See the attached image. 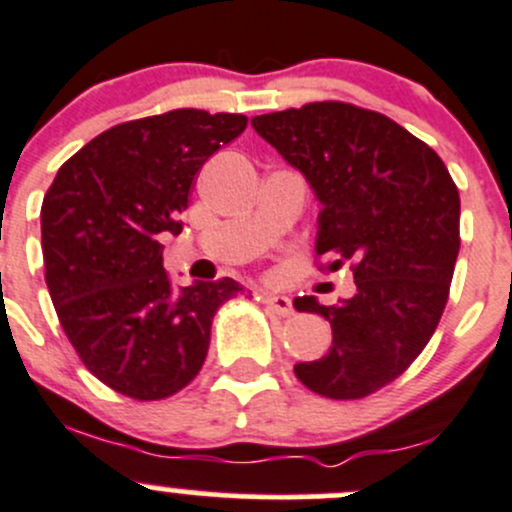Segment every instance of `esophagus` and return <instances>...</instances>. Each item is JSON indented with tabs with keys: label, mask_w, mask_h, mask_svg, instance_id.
I'll return each instance as SVG.
<instances>
[{
	"label": "esophagus",
	"mask_w": 512,
	"mask_h": 512,
	"mask_svg": "<svg viewBox=\"0 0 512 512\" xmlns=\"http://www.w3.org/2000/svg\"><path fill=\"white\" fill-rule=\"evenodd\" d=\"M262 301H265V306L272 311V314H277V316H292L294 314L292 299L282 297V294H265Z\"/></svg>",
	"instance_id": "1"
}]
</instances>
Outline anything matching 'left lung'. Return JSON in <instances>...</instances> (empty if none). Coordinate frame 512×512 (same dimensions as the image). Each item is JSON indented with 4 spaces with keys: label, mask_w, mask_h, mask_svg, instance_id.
Wrapping results in <instances>:
<instances>
[{
    "label": "left lung",
    "mask_w": 512,
    "mask_h": 512,
    "mask_svg": "<svg viewBox=\"0 0 512 512\" xmlns=\"http://www.w3.org/2000/svg\"><path fill=\"white\" fill-rule=\"evenodd\" d=\"M262 139L306 176L321 201L319 270L348 262L355 294L324 306L326 355L294 365L301 385L328 400H363L400 378L437 331L456 255L459 188L429 144L390 117L324 100L252 120Z\"/></svg>",
    "instance_id": "1"
}]
</instances>
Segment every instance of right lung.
Masks as SVG:
<instances>
[{
  "label": "right lung",
  "instance_id": "right-lung-1",
  "mask_svg": "<svg viewBox=\"0 0 512 512\" xmlns=\"http://www.w3.org/2000/svg\"><path fill=\"white\" fill-rule=\"evenodd\" d=\"M245 115L164 112L90 139L58 169L41 206L46 284L85 368L139 402L191 383L211 346L213 316L242 294L235 279L176 292L161 235L181 233L198 171L240 137Z\"/></svg>",
  "mask_w": 512,
  "mask_h": 512
}]
</instances>
